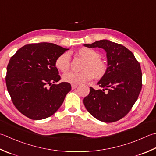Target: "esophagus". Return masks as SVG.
Instances as JSON below:
<instances>
[{"label":"esophagus","instance_id":"34e87169","mask_svg":"<svg viewBox=\"0 0 156 156\" xmlns=\"http://www.w3.org/2000/svg\"><path fill=\"white\" fill-rule=\"evenodd\" d=\"M77 87H78L77 84H72V89L74 90L75 88H77Z\"/></svg>","mask_w":156,"mask_h":156}]
</instances>
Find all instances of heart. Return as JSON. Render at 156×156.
<instances>
[{"label": "heart", "instance_id": "1", "mask_svg": "<svg viewBox=\"0 0 156 156\" xmlns=\"http://www.w3.org/2000/svg\"><path fill=\"white\" fill-rule=\"evenodd\" d=\"M79 56L85 59L82 69L83 71L69 72L63 76L64 82L72 84H80L92 80L93 77L101 79L107 74L108 70V64L100 58L98 52L92 48L83 47L77 51ZM56 68L62 72L69 70L70 67V55L68 53H64L57 58Z\"/></svg>", "mask_w": 156, "mask_h": 156}]
</instances>
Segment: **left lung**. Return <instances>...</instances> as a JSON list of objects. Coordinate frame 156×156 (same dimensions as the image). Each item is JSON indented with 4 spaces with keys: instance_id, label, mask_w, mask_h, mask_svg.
Masks as SVG:
<instances>
[{
    "instance_id": "8db88e82",
    "label": "left lung",
    "mask_w": 156,
    "mask_h": 156,
    "mask_svg": "<svg viewBox=\"0 0 156 156\" xmlns=\"http://www.w3.org/2000/svg\"><path fill=\"white\" fill-rule=\"evenodd\" d=\"M88 48H102L107 53L108 70L98 84L103 90L90 87L84 98L87 111L101 122H114L124 118L135 104L142 88L140 63L133 53L124 46L101 40Z\"/></svg>"
}]
</instances>
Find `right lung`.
<instances>
[{
  "label": "right lung",
  "instance_id": "obj_1",
  "mask_svg": "<svg viewBox=\"0 0 156 156\" xmlns=\"http://www.w3.org/2000/svg\"><path fill=\"white\" fill-rule=\"evenodd\" d=\"M68 50L48 42L26 44L11 57L7 68L6 85L18 111L32 120L51 116L71 90L61 79L57 58Z\"/></svg>",
  "mask_w": 156,
  "mask_h": 156
}]
</instances>
